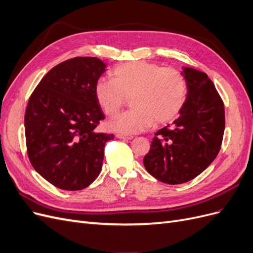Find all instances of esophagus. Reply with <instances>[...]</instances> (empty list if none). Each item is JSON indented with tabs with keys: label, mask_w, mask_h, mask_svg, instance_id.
<instances>
[{
	"label": "esophagus",
	"mask_w": 253,
	"mask_h": 253,
	"mask_svg": "<svg viewBox=\"0 0 253 253\" xmlns=\"http://www.w3.org/2000/svg\"><path fill=\"white\" fill-rule=\"evenodd\" d=\"M116 137H117V138H119V139H126V140L133 139V136H131V135H125V134H117Z\"/></svg>",
	"instance_id": "1"
}]
</instances>
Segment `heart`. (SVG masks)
<instances>
[{
  "label": "heart",
  "mask_w": 253,
  "mask_h": 253,
  "mask_svg": "<svg viewBox=\"0 0 253 253\" xmlns=\"http://www.w3.org/2000/svg\"><path fill=\"white\" fill-rule=\"evenodd\" d=\"M114 79L99 78L95 96L105 114H117L131 97L133 109L115 117L112 129L122 134L140 133L155 121H172L186 101L188 85L185 76L173 67H162L147 61H131L113 70Z\"/></svg>",
  "instance_id": "1"
}]
</instances>
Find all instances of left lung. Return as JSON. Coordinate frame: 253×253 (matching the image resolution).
Returning <instances> with one entry per match:
<instances>
[{
	"instance_id": "1",
	"label": "left lung",
	"mask_w": 253,
	"mask_h": 253,
	"mask_svg": "<svg viewBox=\"0 0 253 253\" xmlns=\"http://www.w3.org/2000/svg\"><path fill=\"white\" fill-rule=\"evenodd\" d=\"M187 80L186 101L173 126L155 133L143 158L147 171L159 181L179 185L195 178L220 150L225 131V108L206 73L182 67Z\"/></svg>"
}]
</instances>
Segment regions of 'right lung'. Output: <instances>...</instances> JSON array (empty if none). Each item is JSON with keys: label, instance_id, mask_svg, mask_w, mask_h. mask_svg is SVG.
Instances as JSON below:
<instances>
[{"label": "right lung", "instance_id": "obj_1", "mask_svg": "<svg viewBox=\"0 0 253 253\" xmlns=\"http://www.w3.org/2000/svg\"><path fill=\"white\" fill-rule=\"evenodd\" d=\"M106 64L94 57H76L52 67L33 91L24 125L27 154L34 169L55 187L78 191L101 171L106 141L98 133L104 119L95 83Z\"/></svg>", "mask_w": 253, "mask_h": 253}]
</instances>
